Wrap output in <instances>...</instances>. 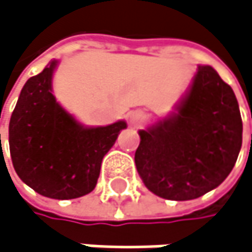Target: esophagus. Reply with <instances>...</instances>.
<instances>
[{
    "label": "esophagus",
    "mask_w": 252,
    "mask_h": 252,
    "mask_svg": "<svg viewBox=\"0 0 252 252\" xmlns=\"http://www.w3.org/2000/svg\"><path fill=\"white\" fill-rule=\"evenodd\" d=\"M145 117H146V114L142 110L132 111V113L129 114V123H130L132 126H138V125H141L142 122L145 120Z\"/></svg>",
    "instance_id": "esophagus-1"
}]
</instances>
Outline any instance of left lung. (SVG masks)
Segmentation results:
<instances>
[{
    "label": "left lung",
    "mask_w": 252,
    "mask_h": 252,
    "mask_svg": "<svg viewBox=\"0 0 252 252\" xmlns=\"http://www.w3.org/2000/svg\"><path fill=\"white\" fill-rule=\"evenodd\" d=\"M136 170L154 194L193 200L232 171L242 145V120L232 88L209 65H199L175 113L139 130Z\"/></svg>",
    "instance_id": "1"
}]
</instances>
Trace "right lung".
<instances>
[{
	"label": "right lung",
	"mask_w": 252,
	"mask_h": 252,
	"mask_svg": "<svg viewBox=\"0 0 252 252\" xmlns=\"http://www.w3.org/2000/svg\"><path fill=\"white\" fill-rule=\"evenodd\" d=\"M58 61L24 84L10 119L8 142L17 175L39 194L66 200L91 193L101 161L126 122L84 127L52 94Z\"/></svg>",
	"instance_id": "right-lung-1"
}]
</instances>
